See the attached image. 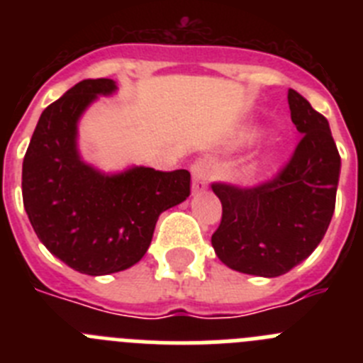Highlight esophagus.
<instances>
[{
	"instance_id": "obj_1",
	"label": "esophagus",
	"mask_w": 363,
	"mask_h": 363,
	"mask_svg": "<svg viewBox=\"0 0 363 363\" xmlns=\"http://www.w3.org/2000/svg\"><path fill=\"white\" fill-rule=\"evenodd\" d=\"M192 171V192L198 194V192L205 191L207 187V182H209V176L213 172V163L209 160H196V162L191 165Z\"/></svg>"
}]
</instances>
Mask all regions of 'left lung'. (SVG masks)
I'll return each mask as SVG.
<instances>
[{
  "label": "left lung",
  "instance_id": "left-lung-1",
  "mask_svg": "<svg viewBox=\"0 0 363 363\" xmlns=\"http://www.w3.org/2000/svg\"><path fill=\"white\" fill-rule=\"evenodd\" d=\"M291 120L301 134L280 171L252 187L213 182L221 221L213 242L234 271L274 278L318 247L336 205L340 154L329 121L301 94L289 91Z\"/></svg>",
  "mask_w": 363,
  "mask_h": 363
}]
</instances>
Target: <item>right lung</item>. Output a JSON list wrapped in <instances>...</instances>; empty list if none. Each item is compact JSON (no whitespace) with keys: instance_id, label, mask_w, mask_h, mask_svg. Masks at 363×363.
I'll list each match as a JSON object with an SVG mask.
<instances>
[{"instance_id":"right-lung-1","label":"right lung","mask_w":363,"mask_h":363,"mask_svg":"<svg viewBox=\"0 0 363 363\" xmlns=\"http://www.w3.org/2000/svg\"><path fill=\"white\" fill-rule=\"evenodd\" d=\"M116 89L83 79L41 112L23 158V205L34 233L63 264L91 277L143 258L163 211L191 194V172L136 167L104 176L79 160L76 123L96 94Z\"/></svg>"}]
</instances>
